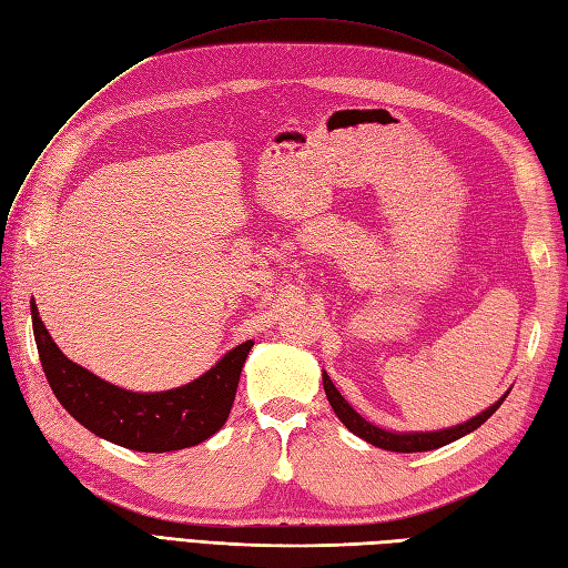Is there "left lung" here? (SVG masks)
Instances as JSON below:
<instances>
[{
  "mask_svg": "<svg viewBox=\"0 0 568 568\" xmlns=\"http://www.w3.org/2000/svg\"><path fill=\"white\" fill-rule=\"evenodd\" d=\"M322 379H324L326 398H328V403H331L333 413L338 415L341 423H343L347 429H351L353 434H357L359 439H365L367 444L386 448V450H396V454H415V450H434V448H442V446H446V444H450V442L460 439V436L475 432L479 425H485L487 419H489L494 413H497V408L504 403V398L508 396V390H506V394H504L497 403L489 405L487 410H483L479 415H475L473 419H468V423L456 425V427L439 429V432H388V429H382V427H376V425L367 423L365 417H362L359 413H355L353 405L341 396V390H338L336 386H333L331 376H328L326 372L322 374Z\"/></svg>",
  "mask_w": 568,
  "mask_h": 568,
  "instance_id": "1",
  "label": "left lung"
}]
</instances>
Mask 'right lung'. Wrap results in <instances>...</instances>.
I'll return each instance as SVG.
<instances>
[{"mask_svg": "<svg viewBox=\"0 0 568 568\" xmlns=\"http://www.w3.org/2000/svg\"><path fill=\"white\" fill-rule=\"evenodd\" d=\"M31 314L42 372L64 410L100 439L143 454L196 446L221 429L235 403L244 359L254 345L246 341L232 347L192 384L158 394H136L71 362L40 322L36 300Z\"/></svg>", "mask_w": 568, "mask_h": 568, "instance_id": "1", "label": "right lung"}]
</instances>
